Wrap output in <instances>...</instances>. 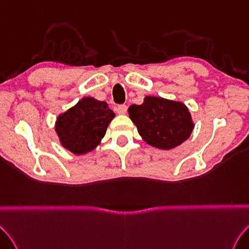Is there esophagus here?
Segmentation results:
<instances>
[{
  "label": "esophagus",
  "instance_id": "esophagus-1",
  "mask_svg": "<svg viewBox=\"0 0 249 249\" xmlns=\"http://www.w3.org/2000/svg\"><path fill=\"white\" fill-rule=\"evenodd\" d=\"M116 112H118V114H126V112H127V106L125 105H121L116 107Z\"/></svg>",
  "mask_w": 249,
  "mask_h": 249
}]
</instances>
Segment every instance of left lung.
<instances>
[{
	"label": "left lung",
	"mask_w": 249,
	"mask_h": 249,
	"mask_svg": "<svg viewBox=\"0 0 249 249\" xmlns=\"http://www.w3.org/2000/svg\"><path fill=\"white\" fill-rule=\"evenodd\" d=\"M128 114L143 141L160 150L178 147L194 128L191 112L183 102L162 97L145 96L142 104L129 107Z\"/></svg>",
	"instance_id": "8db88e82"
}]
</instances>
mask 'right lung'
Listing matches in <instances>:
<instances>
[{
	"mask_svg": "<svg viewBox=\"0 0 249 249\" xmlns=\"http://www.w3.org/2000/svg\"><path fill=\"white\" fill-rule=\"evenodd\" d=\"M114 116L106 101L83 97L75 106L58 115L55 130L59 143L73 154L89 153L101 143Z\"/></svg>",
	"mask_w": 249,
	"mask_h": 249,
	"instance_id": "1",
	"label": "right lung"
}]
</instances>
